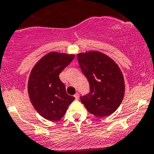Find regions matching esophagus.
Here are the masks:
<instances>
[{"mask_svg": "<svg viewBox=\"0 0 154 154\" xmlns=\"http://www.w3.org/2000/svg\"><path fill=\"white\" fill-rule=\"evenodd\" d=\"M74 97H75L76 100H79V93H77L75 95H74Z\"/></svg>", "mask_w": 154, "mask_h": 154, "instance_id": "esophagus-1", "label": "esophagus"}]
</instances>
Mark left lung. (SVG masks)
I'll use <instances>...</instances> for the list:
<instances>
[{
    "label": "left lung",
    "mask_w": 154,
    "mask_h": 154,
    "mask_svg": "<svg viewBox=\"0 0 154 154\" xmlns=\"http://www.w3.org/2000/svg\"><path fill=\"white\" fill-rule=\"evenodd\" d=\"M77 59L90 88L89 94L80 97L82 103L95 116L112 115L125 95L124 77L119 67L111 57L97 51L79 53Z\"/></svg>",
    "instance_id": "1"
}]
</instances>
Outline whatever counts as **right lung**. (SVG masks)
Here are the masks:
<instances>
[{"label":"right lung","mask_w":154,"mask_h":154,"mask_svg":"<svg viewBox=\"0 0 154 154\" xmlns=\"http://www.w3.org/2000/svg\"><path fill=\"white\" fill-rule=\"evenodd\" d=\"M74 56L51 51L32 69L28 81L29 97L35 109L45 119L60 120L75 99L66 93L65 86L59 78L60 73Z\"/></svg>","instance_id":"1"}]
</instances>
